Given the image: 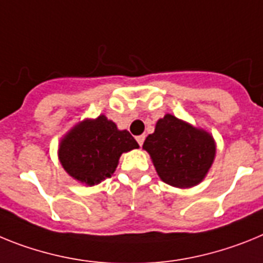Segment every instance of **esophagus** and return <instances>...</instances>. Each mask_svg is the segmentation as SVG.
I'll use <instances>...</instances> for the list:
<instances>
[{"label": "esophagus", "instance_id": "esophagus-1", "mask_svg": "<svg viewBox=\"0 0 263 263\" xmlns=\"http://www.w3.org/2000/svg\"><path fill=\"white\" fill-rule=\"evenodd\" d=\"M144 139H145L144 135H140V136H138V138H136V141L139 143V145H143V143H144Z\"/></svg>", "mask_w": 263, "mask_h": 263}]
</instances>
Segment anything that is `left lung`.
<instances>
[{
	"mask_svg": "<svg viewBox=\"0 0 263 263\" xmlns=\"http://www.w3.org/2000/svg\"><path fill=\"white\" fill-rule=\"evenodd\" d=\"M143 149L149 154L157 175L165 184L188 189L206 177L216 157V140L204 128L165 114L148 135Z\"/></svg>",
	"mask_w": 263,
	"mask_h": 263,
	"instance_id": "obj_1",
	"label": "left lung"
}]
</instances>
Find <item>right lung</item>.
Instances as JSON below:
<instances>
[{
	"instance_id": "1",
	"label": "right lung",
	"mask_w": 263,
	"mask_h": 263,
	"mask_svg": "<svg viewBox=\"0 0 263 263\" xmlns=\"http://www.w3.org/2000/svg\"><path fill=\"white\" fill-rule=\"evenodd\" d=\"M139 148L127 129L99 115L77 123L62 136L58 159L70 177L93 186L111 177L124 152Z\"/></svg>"
}]
</instances>
